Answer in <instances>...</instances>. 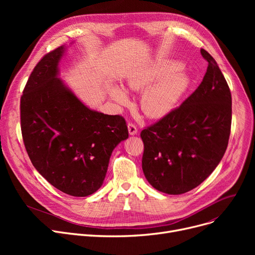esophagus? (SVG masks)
Wrapping results in <instances>:
<instances>
[{
  "instance_id": "34e87169",
  "label": "esophagus",
  "mask_w": 255,
  "mask_h": 255,
  "mask_svg": "<svg viewBox=\"0 0 255 255\" xmlns=\"http://www.w3.org/2000/svg\"><path fill=\"white\" fill-rule=\"evenodd\" d=\"M128 131H129V134L130 135H134L137 133V128L135 126V124H133L132 122H129L128 123Z\"/></svg>"
}]
</instances>
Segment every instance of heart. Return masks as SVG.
<instances>
[{
    "instance_id": "heart-1",
    "label": "heart",
    "mask_w": 255,
    "mask_h": 255,
    "mask_svg": "<svg viewBox=\"0 0 255 255\" xmlns=\"http://www.w3.org/2000/svg\"><path fill=\"white\" fill-rule=\"evenodd\" d=\"M180 68L176 62H160L136 71L128 78L127 86L133 91H141L159 80L142 93L140 107L144 115L160 118L173 110L189 84L188 76ZM110 94L120 104L129 102L126 92L119 87L111 88Z\"/></svg>"
}]
</instances>
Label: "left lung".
I'll list each match as a JSON object with an SVG mask.
<instances>
[{"label": "left lung", "mask_w": 255, "mask_h": 255, "mask_svg": "<svg viewBox=\"0 0 255 255\" xmlns=\"http://www.w3.org/2000/svg\"><path fill=\"white\" fill-rule=\"evenodd\" d=\"M198 88L180 106L140 132L141 166L158 191L182 194L202 184L219 164L232 127V94L210 53Z\"/></svg>", "instance_id": "8db88e82"}]
</instances>
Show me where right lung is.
I'll return each mask as SVG.
<instances>
[{
  "mask_svg": "<svg viewBox=\"0 0 255 255\" xmlns=\"http://www.w3.org/2000/svg\"><path fill=\"white\" fill-rule=\"evenodd\" d=\"M64 47L43 56L20 97L22 140L32 164L48 183L72 196L97 191L116 145L128 137L122 116L88 109L57 77Z\"/></svg>",
  "mask_w": 255,
  "mask_h": 255,
  "instance_id": "1",
  "label": "right lung"
}]
</instances>
